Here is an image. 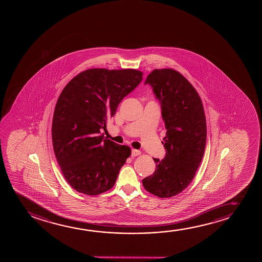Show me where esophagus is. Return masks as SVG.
I'll return each instance as SVG.
<instances>
[{
	"label": "esophagus",
	"instance_id": "obj_1",
	"mask_svg": "<svg viewBox=\"0 0 262 262\" xmlns=\"http://www.w3.org/2000/svg\"><path fill=\"white\" fill-rule=\"evenodd\" d=\"M140 154V151L138 149H132V157H137Z\"/></svg>",
	"mask_w": 262,
	"mask_h": 262
}]
</instances>
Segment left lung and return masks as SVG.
<instances>
[{
  "label": "left lung",
  "instance_id": "8db88e82",
  "mask_svg": "<svg viewBox=\"0 0 262 262\" xmlns=\"http://www.w3.org/2000/svg\"><path fill=\"white\" fill-rule=\"evenodd\" d=\"M147 84L161 105L166 152L162 160L154 158L156 170L142 184L158 197H172L190 184L201 165L207 138L204 109L192 85L174 70H154Z\"/></svg>",
  "mask_w": 262,
  "mask_h": 262
}]
</instances>
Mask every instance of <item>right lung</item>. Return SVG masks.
I'll return each mask as SVG.
<instances>
[{
	"label": "right lung",
	"instance_id": "1",
	"mask_svg": "<svg viewBox=\"0 0 262 262\" xmlns=\"http://www.w3.org/2000/svg\"><path fill=\"white\" fill-rule=\"evenodd\" d=\"M142 74L132 69H90L61 91L52 124L53 146L62 174L77 191L97 195L115 185L130 148L107 140L102 130Z\"/></svg>",
	"mask_w": 262,
	"mask_h": 262
}]
</instances>
